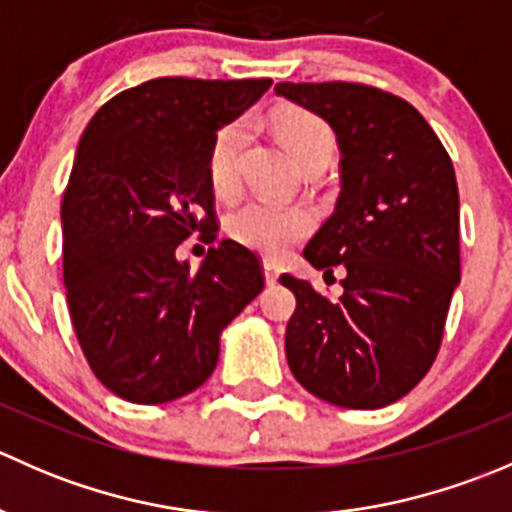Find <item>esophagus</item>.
<instances>
[{
    "label": "esophagus",
    "instance_id": "1",
    "mask_svg": "<svg viewBox=\"0 0 512 512\" xmlns=\"http://www.w3.org/2000/svg\"><path fill=\"white\" fill-rule=\"evenodd\" d=\"M262 272H265L267 285H275V282L280 280V265H275V262H270V260L262 262Z\"/></svg>",
    "mask_w": 512,
    "mask_h": 512
}]
</instances>
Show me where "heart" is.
Here are the masks:
<instances>
[{
	"label": "heart",
	"mask_w": 512,
	"mask_h": 512,
	"mask_svg": "<svg viewBox=\"0 0 512 512\" xmlns=\"http://www.w3.org/2000/svg\"><path fill=\"white\" fill-rule=\"evenodd\" d=\"M272 128L289 156L304 170L319 163L327 165L332 158L334 133L317 113L304 108H282L272 116ZM245 133V121H232L220 128L210 143V188L223 198L235 193L237 188V163L245 146ZM312 225V213L307 208L270 203V200H247L227 218V230L240 245L267 257L285 255L294 242L309 235Z\"/></svg>",
	"instance_id": "heart-1"
}]
</instances>
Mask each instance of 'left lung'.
<instances>
[{
	"mask_svg": "<svg viewBox=\"0 0 512 512\" xmlns=\"http://www.w3.org/2000/svg\"><path fill=\"white\" fill-rule=\"evenodd\" d=\"M275 94L324 118L342 153L337 208L304 260L324 277L342 267L344 292L280 277L297 297L287 364L327 404L381 409L431 369L461 282L453 163L411 103L374 86L285 81Z\"/></svg>",
	"mask_w": 512,
	"mask_h": 512,
	"instance_id": "left-lung-1",
	"label": "left lung"
}]
</instances>
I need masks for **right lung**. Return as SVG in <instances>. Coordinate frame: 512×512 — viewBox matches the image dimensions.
Returning a JSON list of instances; mask_svg holds the SVG:
<instances>
[{
	"label": "right lung",
	"instance_id": "1",
	"mask_svg": "<svg viewBox=\"0 0 512 512\" xmlns=\"http://www.w3.org/2000/svg\"><path fill=\"white\" fill-rule=\"evenodd\" d=\"M270 79L165 76L103 103L76 148L61 203L71 322L96 379L133 404H165L208 381L220 334L265 287L240 242L198 270L175 257L215 240L208 151Z\"/></svg>",
	"mask_w": 512,
	"mask_h": 512
}]
</instances>
